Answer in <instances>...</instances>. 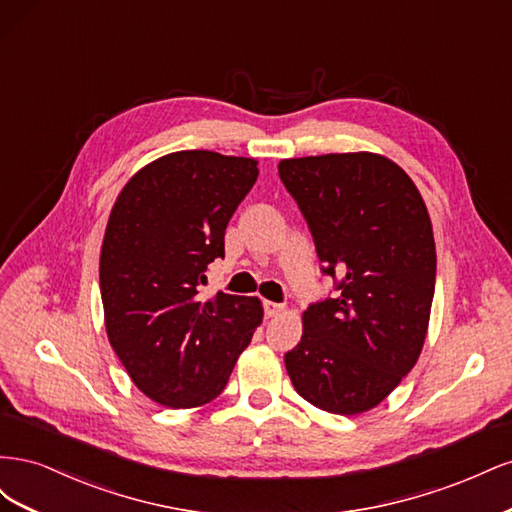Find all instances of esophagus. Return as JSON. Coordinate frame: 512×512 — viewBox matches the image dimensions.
Masks as SVG:
<instances>
[{"label":"esophagus","mask_w":512,"mask_h":512,"mask_svg":"<svg viewBox=\"0 0 512 512\" xmlns=\"http://www.w3.org/2000/svg\"><path fill=\"white\" fill-rule=\"evenodd\" d=\"M284 305L282 303H273V301H265V314H267V318H275V316H280L282 312H284Z\"/></svg>","instance_id":"esophagus-1"}]
</instances>
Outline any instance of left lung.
Wrapping results in <instances>:
<instances>
[{"label":"left lung","instance_id":"left-lung-1","mask_svg":"<svg viewBox=\"0 0 512 512\" xmlns=\"http://www.w3.org/2000/svg\"><path fill=\"white\" fill-rule=\"evenodd\" d=\"M316 243L335 299L303 312L286 371L309 404L354 416L376 408L421 356L436 243L414 181L380 153H327L280 162Z\"/></svg>","mask_w":512,"mask_h":512}]
</instances>
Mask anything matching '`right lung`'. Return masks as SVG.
<instances>
[{
	"mask_svg": "<svg viewBox=\"0 0 512 512\" xmlns=\"http://www.w3.org/2000/svg\"><path fill=\"white\" fill-rule=\"evenodd\" d=\"M256 177L254 158L175 151L138 170L108 215L106 335L138 391L160 406L198 408L218 397L265 316L258 297L198 299Z\"/></svg>",
	"mask_w": 512,
	"mask_h": 512,
	"instance_id": "obj_1",
	"label": "right lung"
}]
</instances>
